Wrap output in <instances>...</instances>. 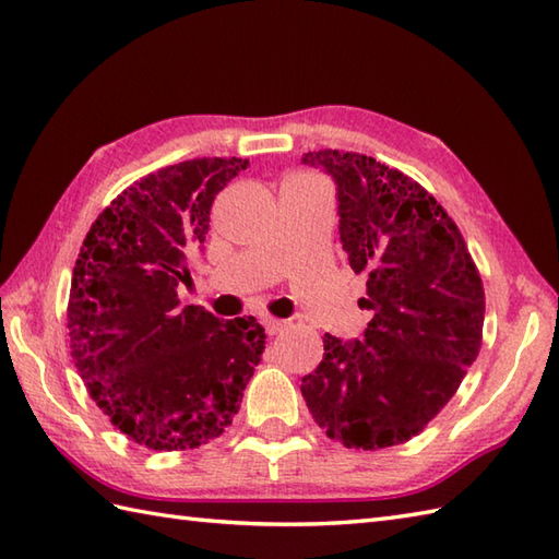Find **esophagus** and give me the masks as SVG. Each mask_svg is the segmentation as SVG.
Instances as JSON below:
<instances>
[{"label":"esophagus","instance_id":"esophagus-1","mask_svg":"<svg viewBox=\"0 0 559 559\" xmlns=\"http://www.w3.org/2000/svg\"><path fill=\"white\" fill-rule=\"evenodd\" d=\"M261 324H264L269 336H276V334H281V331H286V326H288L283 319H276V317H264L261 319Z\"/></svg>","mask_w":559,"mask_h":559}]
</instances>
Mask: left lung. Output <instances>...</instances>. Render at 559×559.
I'll return each mask as SVG.
<instances>
[{"label": "left lung", "instance_id": "1", "mask_svg": "<svg viewBox=\"0 0 559 559\" xmlns=\"http://www.w3.org/2000/svg\"><path fill=\"white\" fill-rule=\"evenodd\" d=\"M336 180L341 242L367 273L362 341L324 334L302 377L314 423L348 449L377 451L420 435L456 394L483 343L485 290L456 223L413 177L350 151H310Z\"/></svg>", "mask_w": 559, "mask_h": 559}]
</instances>
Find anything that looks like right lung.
Here are the masks:
<instances>
[{"mask_svg":"<svg viewBox=\"0 0 559 559\" xmlns=\"http://www.w3.org/2000/svg\"><path fill=\"white\" fill-rule=\"evenodd\" d=\"M247 165L194 158L141 177L81 245L67 307L71 358L96 406L141 447L187 451L218 437L264 353L254 317L223 322L177 298L213 199Z\"/></svg>","mask_w":559,"mask_h":559,"instance_id":"1","label":"right lung"}]
</instances>
